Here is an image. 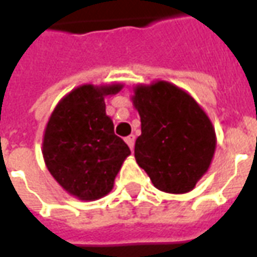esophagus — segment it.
Listing matches in <instances>:
<instances>
[{"instance_id": "1", "label": "esophagus", "mask_w": 257, "mask_h": 257, "mask_svg": "<svg viewBox=\"0 0 257 257\" xmlns=\"http://www.w3.org/2000/svg\"><path fill=\"white\" fill-rule=\"evenodd\" d=\"M125 142H126V145L129 146V149H131V150H134V147H135V136L134 135H131V136H128V138H125Z\"/></svg>"}]
</instances>
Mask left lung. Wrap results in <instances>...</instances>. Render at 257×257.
Here are the masks:
<instances>
[{
    "label": "left lung",
    "mask_w": 257,
    "mask_h": 257,
    "mask_svg": "<svg viewBox=\"0 0 257 257\" xmlns=\"http://www.w3.org/2000/svg\"><path fill=\"white\" fill-rule=\"evenodd\" d=\"M131 101L142 121L135 158L154 187L186 194L208 172L216 150L215 126L187 90L164 79L134 86Z\"/></svg>",
    "instance_id": "obj_1"
}]
</instances>
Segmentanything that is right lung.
<instances>
[{
	"label": "right lung",
	"mask_w": 257,
	"mask_h": 257,
	"mask_svg": "<svg viewBox=\"0 0 257 257\" xmlns=\"http://www.w3.org/2000/svg\"><path fill=\"white\" fill-rule=\"evenodd\" d=\"M121 82L79 85L53 108L42 138L48 171L64 191L79 201L103 198L131 150L114 134L106 114L107 96L117 95Z\"/></svg>",
	"instance_id": "right-lung-1"
}]
</instances>
